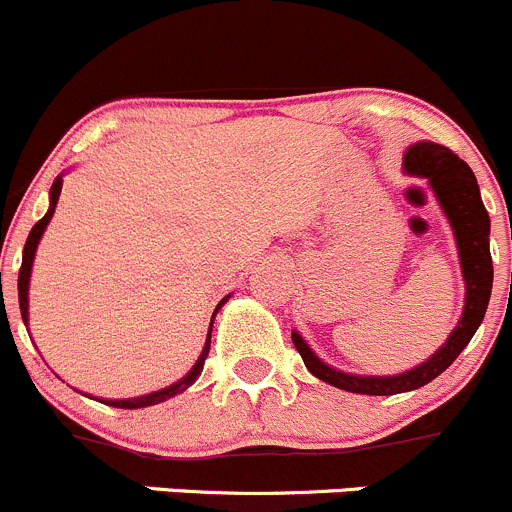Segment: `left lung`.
I'll use <instances>...</instances> for the list:
<instances>
[{
  "label": "left lung",
  "instance_id": "1",
  "mask_svg": "<svg viewBox=\"0 0 512 512\" xmlns=\"http://www.w3.org/2000/svg\"><path fill=\"white\" fill-rule=\"evenodd\" d=\"M403 171L408 176L426 179L435 201L443 209L450 229L455 236L460 271L465 281V306L460 313L458 326L450 331L448 341L418 363L411 371L396 373V376H358V373L338 371L328 366L313 353V348L303 341L298 331L291 333L296 351L301 353L308 371L323 383L341 388L348 393H363V396H396V393L416 391L426 383L438 378L455 358L460 356L470 338L475 336L483 323L485 308H488L490 291H493V258H490V216L480 199L478 181L470 166L445 146L433 141H416L406 149L403 156Z\"/></svg>",
  "mask_w": 512,
  "mask_h": 512
}]
</instances>
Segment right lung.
Masks as SVG:
<instances>
[{"label":"right lung","mask_w":512,"mask_h":512,"mask_svg":"<svg viewBox=\"0 0 512 512\" xmlns=\"http://www.w3.org/2000/svg\"><path fill=\"white\" fill-rule=\"evenodd\" d=\"M62 176H64V174H59L57 179H54L52 189H49V209H47V214H44L42 219H39L37 224L32 226V231H29L27 244H24L22 268H19V283H17V291H19V311H22V321H24V326H27V321H29V281H32L34 254H37L39 241H42L44 231H47L49 221H52V216H54V209H57L59 194H62ZM229 298H231V293H229V296L221 298L219 306H216L214 316H211V323H209V333H206V343H204V348H201L199 361L194 363V368H191V371L186 373L184 378H179V381L171 383V386L161 388V391L146 393V396H136V398H116V401H111V398H101L99 403H106V406H114V408H146V406H156V403H164V401H169V398H174V396H179V393H184L186 388H189L191 383H194L196 378L201 376V371H204L206 356H209V348H211V326H214V318H216V313H219V308L224 306V303L229 301Z\"/></svg>","instance_id":"add662e5"}]
</instances>
